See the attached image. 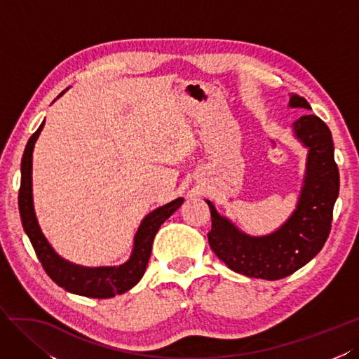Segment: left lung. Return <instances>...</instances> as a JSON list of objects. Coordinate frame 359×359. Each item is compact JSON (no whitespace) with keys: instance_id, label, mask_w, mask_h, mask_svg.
Returning <instances> with one entry per match:
<instances>
[{"instance_id":"8db88e82","label":"left lung","mask_w":359,"mask_h":359,"mask_svg":"<svg viewBox=\"0 0 359 359\" xmlns=\"http://www.w3.org/2000/svg\"><path fill=\"white\" fill-rule=\"evenodd\" d=\"M290 107L311 109L304 97L293 95ZM294 135L309 147L306 172L298 208L280 230L252 238L210 209V248L234 272L262 280H281L319 254L330 236L332 210L340 189V174L334 159L330 128L314 114L293 123Z\"/></svg>"}]
</instances>
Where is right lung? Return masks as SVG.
<instances>
[{"instance_id":"obj_1","label":"right lung","mask_w":359,"mask_h":359,"mask_svg":"<svg viewBox=\"0 0 359 359\" xmlns=\"http://www.w3.org/2000/svg\"><path fill=\"white\" fill-rule=\"evenodd\" d=\"M43 125L45 121L27 142L22 163H20V188L18 197L20 219H22L24 230L33 245L37 259L42 263L49 278L70 293L97 299H107L116 294L125 293L142 278L151 254L153 239H155L161 225L180 208L183 198H177L165 204V206L153 210L142 219L135 234L134 251H132L130 259L125 264L117 266V268L116 266L114 268H83V266L66 262L53 250V247H50L43 236L37 224L33 206V149L40 130L43 129Z\"/></svg>"}]
</instances>
